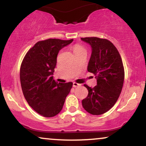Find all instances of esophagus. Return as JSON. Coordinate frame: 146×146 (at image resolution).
Wrapping results in <instances>:
<instances>
[{"mask_svg":"<svg viewBox=\"0 0 146 146\" xmlns=\"http://www.w3.org/2000/svg\"><path fill=\"white\" fill-rule=\"evenodd\" d=\"M80 85H81V84H78V83H77V82H73V87L80 86Z\"/></svg>","mask_w":146,"mask_h":146,"instance_id":"1","label":"esophagus"}]
</instances>
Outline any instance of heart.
I'll use <instances>...</instances> for the list:
<instances>
[{
    "label": "heart",
    "mask_w": 146,
    "mask_h": 146,
    "mask_svg": "<svg viewBox=\"0 0 146 146\" xmlns=\"http://www.w3.org/2000/svg\"><path fill=\"white\" fill-rule=\"evenodd\" d=\"M73 53H74V54H75V53H78V52H80L82 51H85V48H84L83 46L77 45V46H75L74 47H73Z\"/></svg>",
    "instance_id": "heart-1"
}]
</instances>
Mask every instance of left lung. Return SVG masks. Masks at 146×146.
Returning <instances> with one entry per match:
<instances>
[{
  "label": "left lung",
  "instance_id": "obj_1",
  "mask_svg": "<svg viewBox=\"0 0 146 146\" xmlns=\"http://www.w3.org/2000/svg\"><path fill=\"white\" fill-rule=\"evenodd\" d=\"M92 47L88 71L97 79L93 88L84 84L88 94L82 100L83 108L93 115L108 111L115 104L124 80V68L118 50L110 40L97 37L82 38Z\"/></svg>",
  "mask_w": 146,
  "mask_h": 146
}]
</instances>
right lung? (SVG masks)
Returning <instances> with one entry per match:
<instances>
[{"mask_svg":"<svg viewBox=\"0 0 146 146\" xmlns=\"http://www.w3.org/2000/svg\"><path fill=\"white\" fill-rule=\"evenodd\" d=\"M73 41L49 38L39 41L23 58L20 69L25 100L36 113L44 117L58 115L63 108L73 83H58L52 75L59 51Z\"/></svg>","mask_w":146,"mask_h":146,"instance_id":"right-lung-1","label":"right lung"}]
</instances>
